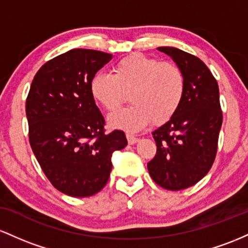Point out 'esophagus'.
<instances>
[{"label":"esophagus","mask_w":248,"mask_h":248,"mask_svg":"<svg viewBox=\"0 0 248 248\" xmlns=\"http://www.w3.org/2000/svg\"><path fill=\"white\" fill-rule=\"evenodd\" d=\"M126 138H127V141H129V144H136L138 141V138H136L135 136L131 135V133H126Z\"/></svg>","instance_id":"obj_1"}]
</instances>
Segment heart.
Wrapping results in <instances>:
<instances>
[{"label": "heart", "instance_id": "heart-1", "mask_svg": "<svg viewBox=\"0 0 248 248\" xmlns=\"http://www.w3.org/2000/svg\"><path fill=\"white\" fill-rule=\"evenodd\" d=\"M186 79L176 63L160 62L143 54L119 60L113 74H96L90 93L103 109L115 111L127 99L132 104L109 116L113 129L139 131L152 121L155 125L169 122L177 113L185 96Z\"/></svg>", "mask_w": 248, "mask_h": 248}]
</instances>
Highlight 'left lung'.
Returning a JSON list of instances; mask_svg holds the SVG:
<instances>
[{
	"label": "left lung",
	"mask_w": 248,
	"mask_h": 248,
	"mask_svg": "<svg viewBox=\"0 0 248 248\" xmlns=\"http://www.w3.org/2000/svg\"><path fill=\"white\" fill-rule=\"evenodd\" d=\"M158 50L171 56L182 69L186 89L176 115L152 132L157 152L147 163V170L155 184L179 191L202 179L216 159L222 124L219 88L198 57L172 46Z\"/></svg>",
	"instance_id": "1"
}]
</instances>
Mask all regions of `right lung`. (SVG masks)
<instances>
[{"label":"right lung","mask_w":248,"mask_h":248,"mask_svg":"<svg viewBox=\"0 0 248 248\" xmlns=\"http://www.w3.org/2000/svg\"><path fill=\"white\" fill-rule=\"evenodd\" d=\"M112 55L72 49L41 66L26 102L29 141L44 174L58 191L90 197L107 185L116 150L125 133H105V121L90 82Z\"/></svg>","instance_id":"right-lung-1"}]
</instances>
